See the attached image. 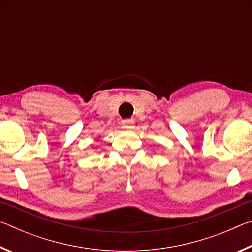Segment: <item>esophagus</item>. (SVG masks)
I'll return each mask as SVG.
<instances>
[{"mask_svg": "<svg viewBox=\"0 0 252 252\" xmlns=\"http://www.w3.org/2000/svg\"><path fill=\"white\" fill-rule=\"evenodd\" d=\"M122 127H125L126 130H131L134 127V121L133 120H130V119H126V120H123L121 122Z\"/></svg>", "mask_w": 252, "mask_h": 252, "instance_id": "34e87169", "label": "esophagus"}]
</instances>
